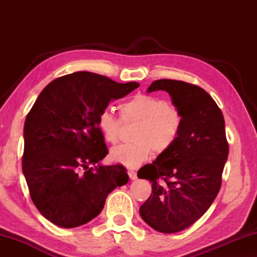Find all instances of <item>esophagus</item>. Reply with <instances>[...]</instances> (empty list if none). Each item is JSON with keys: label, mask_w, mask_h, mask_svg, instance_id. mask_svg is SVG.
Returning a JSON list of instances; mask_svg holds the SVG:
<instances>
[{"label": "esophagus", "mask_w": 257, "mask_h": 257, "mask_svg": "<svg viewBox=\"0 0 257 257\" xmlns=\"http://www.w3.org/2000/svg\"><path fill=\"white\" fill-rule=\"evenodd\" d=\"M128 175H129L130 179H132V180H136V179H137V173H136V171L129 170V171H128Z\"/></svg>", "instance_id": "1"}]
</instances>
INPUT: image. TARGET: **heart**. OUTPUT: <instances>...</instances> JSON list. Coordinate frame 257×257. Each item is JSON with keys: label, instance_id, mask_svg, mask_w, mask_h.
<instances>
[{"label": "heart", "instance_id": "b5f03b06", "mask_svg": "<svg viewBox=\"0 0 257 257\" xmlns=\"http://www.w3.org/2000/svg\"><path fill=\"white\" fill-rule=\"evenodd\" d=\"M121 119L108 110L98 114L97 127L104 141L119 143L123 123H136L133 130L134 142L114 147L110 158L127 168H138L155 154L168 153L179 139L184 115L179 107L167 99L149 94H137L119 105Z\"/></svg>", "mask_w": 257, "mask_h": 257}]
</instances>
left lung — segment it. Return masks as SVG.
Segmentation results:
<instances>
[{"label": "left lung", "instance_id": "1", "mask_svg": "<svg viewBox=\"0 0 257 257\" xmlns=\"http://www.w3.org/2000/svg\"><path fill=\"white\" fill-rule=\"evenodd\" d=\"M154 90L169 93L184 115V127L168 153L139 169L138 178L152 182L151 196L139 213L156 231L175 233L196 222L215 199L229 144L222 112L201 87L160 79L147 92Z\"/></svg>", "mask_w": 257, "mask_h": 257}]
</instances>
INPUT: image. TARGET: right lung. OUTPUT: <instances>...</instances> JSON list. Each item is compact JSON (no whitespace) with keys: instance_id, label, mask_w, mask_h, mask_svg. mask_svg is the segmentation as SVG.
Returning <instances> with one entry per match:
<instances>
[{"instance_id":"obj_1","label":"right lung","mask_w":257,"mask_h":257,"mask_svg":"<svg viewBox=\"0 0 257 257\" xmlns=\"http://www.w3.org/2000/svg\"><path fill=\"white\" fill-rule=\"evenodd\" d=\"M138 86L78 71L51 81L34 103L24 127L23 171L33 203L52 223L89 222L107 195L128 182L123 165L94 167L108 153L97 118Z\"/></svg>"}]
</instances>
